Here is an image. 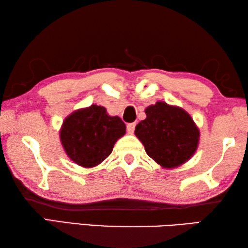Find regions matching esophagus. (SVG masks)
Returning a JSON list of instances; mask_svg holds the SVG:
<instances>
[{
    "label": "esophagus",
    "mask_w": 248,
    "mask_h": 248,
    "mask_svg": "<svg viewBox=\"0 0 248 248\" xmlns=\"http://www.w3.org/2000/svg\"><path fill=\"white\" fill-rule=\"evenodd\" d=\"M136 123H131V124H127V131L128 133L132 134L134 132V129H136Z\"/></svg>",
    "instance_id": "34e87169"
}]
</instances>
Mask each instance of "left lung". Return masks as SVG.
Masks as SVG:
<instances>
[{"label":"left lung","instance_id":"1","mask_svg":"<svg viewBox=\"0 0 248 248\" xmlns=\"http://www.w3.org/2000/svg\"><path fill=\"white\" fill-rule=\"evenodd\" d=\"M146 118L136 127L145 152L165 169L184 164L196 152L199 130L184 109L157 102L145 109Z\"/></svg>","mask_w":248,"mask_h":248}]
</instances>
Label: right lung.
I'll return each mask as SVG.
<instances>
[{"label":"right lung","mask_w":248,"mask_h":248,"mask_svg":"<svg viewBox=\"0 0 248 248\" xmlns=\"http://www.w3.org/2000/svg\"><path fill=\"white\" fill-rule=\"evenodd\" d=\"M125 133L119 117L107 115L106 108L92 105L66 117L60 131L68 156L83 167H94L112 152L116 141Z\"/></svg>","instance_id":"obj_1"}]
</instances>
